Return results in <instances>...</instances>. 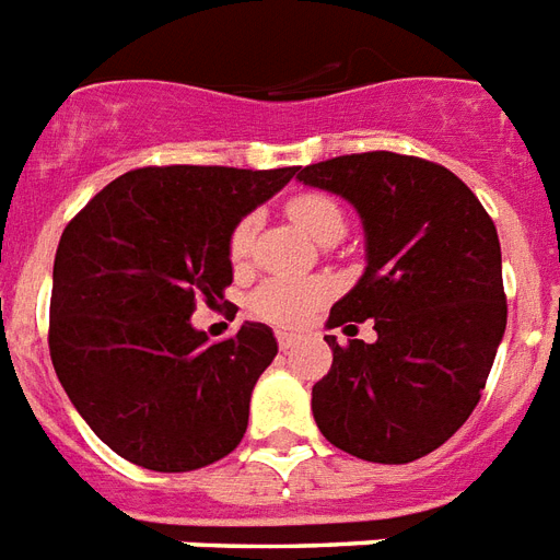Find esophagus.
Wrapping results in <instances>:
<instances>
[{"label": "esophagus", "mask_w": 560, "mask_h": 560, "mask_svg": "<svg viewBox=\"0 0 560 560\" xmlns=\"http://www.w3.org/2000/svg\"><path fill=\"white\" fill-rule=\"evenodd\" d=\"M279 347L284 349V352H288V349H293L296 347V335H290V331H279Z\"/></svg>", "instance_id": "1"}]
</instances>
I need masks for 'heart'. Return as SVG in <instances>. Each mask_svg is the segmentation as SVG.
I'll use <instances>...</instances> for the list:
<instances>
[{
  "label": "heart",
  "mask_w": 560,
  "mask_h": 560,
  "mask_svg": "<svg viewBox=\"0 0 560 560\" xmlns=\"http://www.w3.org/2000/svg\"><path fill=\"white\" fill-rule=\"evenodd\" d=\"M288 213L290 220L314 241H323L328 234H343V211L331 196H293L288 202ZM252 237H255V220L246 217L234 225L232 237H229V255L234 264H241L249 255ZM328 296H331L328 279H270L252 293V311L279 326H293L308 317L311 311L323 305Z\"/></svg>",
  "instance_id": "obj_1"
}]
</instances>
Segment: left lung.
Listing matches in <instances>:
<instances>
[{"label":"left lung","mask_w":560,"mask_h":560,"mask_svg":"<svg viewBox=\"0 0 560 560\" xmlns=\"http://www.w3.org/2000/svg\"><path fill=\"white\" fill-rule=\"evenodd\" d=\"M296 178L347 199L364 229L366 267L328 326L373 319L378 335L349 347L326 337L331 370L311 390L314 420L355 458H422L479 405L505 335L497 225L455 173L422 158L343 155Z\"/></svg>","instance_id":"obj_1"}]
</instances>
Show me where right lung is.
<instances>
[{"label":"right lung","instance_id":"obj_1","mask_svg":"<svg viewBox=\"0 0 560 560\" xmlns=\"http://www.w3.org/2000/svg\"><path fill=\"white\" fill-rule=\"evenodd\" d=\"M299 166H147L114 178L61 234L49 352L102 443L155 472L208 467L241 443L279 352L264 323L208 340L190 323L232 284L229 237Z\"/></svg>","mask_w":560,"mask_h":560}]
</instances>
